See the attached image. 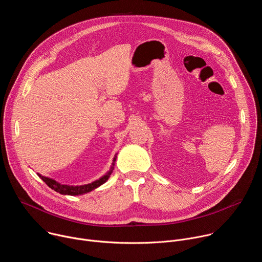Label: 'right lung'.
<instances>
[{"mask_svg": "<svg viewBox=\"0 0 262 262\" xmlns=\"http://www.w3.org/2000/svg\"><path fill=\"white\" fill-rule=\"evenodd\" d=\"M116 161V157L114 158V163ZM114 163H113V166H114ZM113 169L114 167H112L111 170L105 174L103 175L101 178H99L98 180H95L91 183H88V184H84V185H67V184H61L59 182H57L56 180L52 179V178H49V177H46V176H42L40 174H38V176L50 186L51 189H53L54 191L62 194V195H70V196H77V195H83V194H86V193H89L91 191H93L94 189L98 188L99 185H101L102 183H104L110 175L112 174V172H113Z\"/></svg>", "mask_w": 262, "mask_h": 262, "instance_id": "add662e5", "label": "right lung"}]
</instances>
